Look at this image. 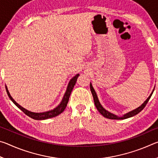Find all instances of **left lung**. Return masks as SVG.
Masks as SVG:
<instances>
[{
	"label": "left lung",
	"mask_w": 158,
	"mask_h": 158,
	"mask_svg": "<svg viewBox=\"0 0 158 158\" xmlns=\"http://www.w3.org/2000/svg\"><path fill=\"white\" fill-rule=\"evenodd\" d=\"M90 90H91V93H92V95H93V100H94V102H95V105L96 106V108H97V109L98 110V111L100 112V113L102 115V116L106 118H109V119H116V120H122V119H125V118H130L132 116H135V115H137V114L139 113V112L141 111H142L143 108L145 107L146 104L148 103V100H150V98H151L152 94H153V93L154 90H153V92H152V93L151 95H150L149 97L147 98V100L144 102L139 107L137 108L136 109H135V110H133L132 111H130L128 112L127 114L123 115V116H121V117H118L116 116V115H114L113 114L110 113V112H109L108 111L105 110V109H104L102 106V105H100V102H99L98 100V96H97V94H96V93L94 89H93V86H92V84H90Z\"/></svg>",
	"instance_id": "8db88e82"
}]
</instances>
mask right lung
Instances as JSON below:
<instances>
[{
  "label": "right lung",
  "mask_w": 158,
  "mask_h": 158,
  "mask_svg": "<svg viewBox=\"0 0 158 158\" xmlns=\"http://www.w3.org/2000/svg\"><path fill=\"white\" fill-rule=\"evenodd\" d=\"M79 76V74H77V75L74 76L73 78L70 81H69V84L68 85V88H67L66 92L65 93V95H64V97L63 98L62 101H61L60 105H58L57 107H56L54 109H53V110L46 111V112H42V113H34V112H31V111L26 110V109L22 107V106H20L19 104L16 102L14 99L11 97V95H10V93L8 91V90H7V86H5V89H6L7 93V95H8L10 100H11L13 102H14L15 105L17 106L18 108H19L25 114H26L27 116H28L29 117H31V118H33L35 120H44V119L49 118H53V117L56 116H58V115L60 114L64 110H65L66 106H67V105H68V102L69 96H70V94L72 93V90H73L74 85H75V84H76L77 78H78Z\"/></svg>",
  "instance_id": "add662e5"
}]
</instances>
